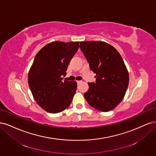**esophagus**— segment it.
Returning a JSON list of instances; mask_svg holds the SVG:
<instances>
[{
    "label": "esophagus",
    "mask_w": 156,
    "mask_h": 156,
    "mask_svg": "<svg viewBox=\"0 0 156 156\" xmlns=\"http://www.w3.org/2000/svg\"><path fill=\"white\" fill-rule=\"evenodd\" d=\"M81 82V81H77V84H79Z\"/></svg>",
    "instance_id": "1"
}]
</instances>
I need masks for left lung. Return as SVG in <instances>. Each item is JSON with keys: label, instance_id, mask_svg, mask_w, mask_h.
Wrapping results in <instances>:
<instances>
[{"label": "left lung", "instance_id": "obj_1", "mask_svg": "<svg viewBox=\"0 0 156 156\" xmlns=\"http://www.w3.org/2000/svg\"><path fill=\"white\" fill-rule=\"evenodd\" d=\"M79 48L96 74V82L88 83L84 96L96 109L108 112L123 100L129 84V73L117 50L103 41H81Z\"/></svg>", "mask_w": 156, "mask_h": 156}]
</instances>
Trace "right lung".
Instances as JSON below:
<instances>
[{
	"instance_id": "add662e5",
	"label": "right lung",
	"mask_w": 156,
	"mask_h": 156,
	"mask_svg": "<svg viewBox=\"0 0 156 156\" xmlns=\"http://www.w3.org/2000/svg\"><path fill=\"white\" fill-rule=\"evenodd\" d=\"M79 45V41H54L44 46L35 56L28 82L35 101L47 112H60L72 103L77 83L64 81L63 77Z\"/></svg>"
}]
</instances>
